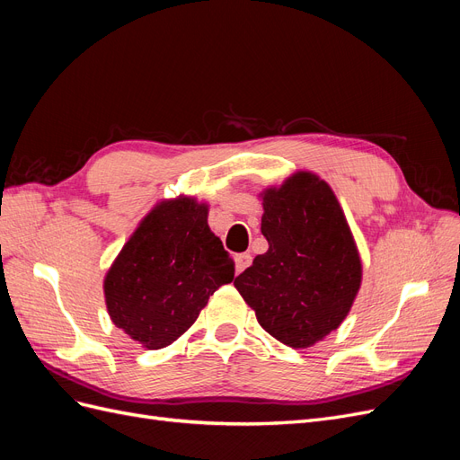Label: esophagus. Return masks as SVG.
Returning <instances> with one entry per match:
<instances>
[{"label":"esophagus","mask_w":460,"mask_h":460,"mask_svg":"<svg viewBox=\"0 0 460 460\" xmlns=\"http://www.w3.org/2000/svg\"><path fill=\"white\" fill-rule=\"evenodd\" d=\"M249 264H252V255L249 253H238L235 255V272H243Z\"/></svg>","instance_id":"1"}]
</instances>
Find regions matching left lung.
<instances>
[{
  "label": "left lung",
  "mask_w": 460,
  "mask_h": 460,
  "mask_svg": "<svg viewBox=\"0 0 460 460\" xmlns=\"http://www.w3.org/2000/svg\"><path fill=\"white\" fill-rule=\"evenodd\" d=\"M261 232L269 252L234 280L272 338L305 349L336 330L357 297L363 264L332 188L291 174L262 193Z\"/></svg>",
  "instance_id": "1"
}]
</instances>
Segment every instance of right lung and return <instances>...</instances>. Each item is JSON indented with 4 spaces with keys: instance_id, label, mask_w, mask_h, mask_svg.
<instances>
[{
    "instance_id": "add662e5",
    "label": "right lung",
    "mask_w": 460,
    "mask_h": 460,
    "mask_svg": "<svg viewBox=\"0 0 460 460\" xmlns=\"http://www.w3.org/2000/svg\"><path fill=\"white\" fill-rule=\"evenodd\" d=\"M208 205L180 196L137 225L105 274L111 320L146 349L171 345L215 291L234 280V261L207 225Z\"/></svg>"
}]
</instances>
